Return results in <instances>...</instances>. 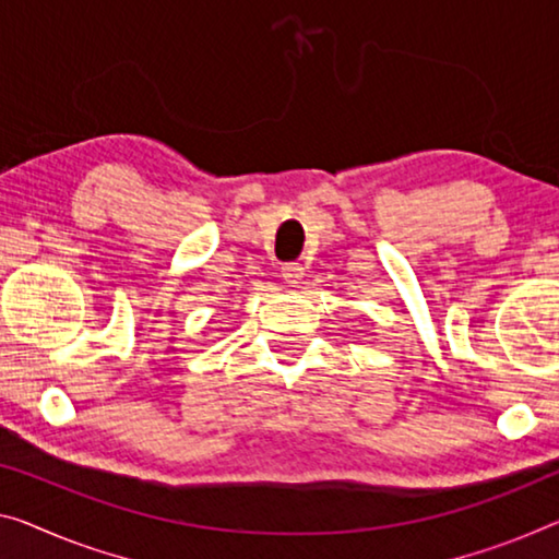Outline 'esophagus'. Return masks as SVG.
I'll list each match as a JSON object with an SVG mask.
<instances>
[{"label":"esophagus","instance_id":"esophagus-1","mask_svg":"<svg viewBox=\"0 0 559 559\" xmlns=\"http://www.w3.org/2000/svg\"><path fill=\"white\" fill-rule=\"evenodd\" d=\"M282 277L289 280V282H297L305 277V264L302 262H287L282 264Z\"/></svg>","mask_w":559,"mask_h":559}]
</instances>
